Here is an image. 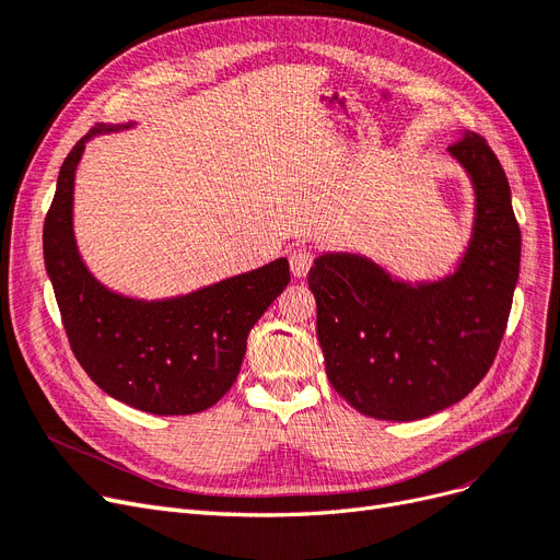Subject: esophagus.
Instances as JSON below:
<instances>
[{
    "instance_id": "esophagus-1",
    "label": "esophagus",
    "mask_w": 560,
    "mask_h": 560,
    "mask_svg": "<svg viewBox=\"0 0 560 560\" xmlns=\"http://www.w3.org/2000/svg\"><path fill=\"white\" fill-rule=\"evenodd\" d=\"M288 260H291V272L298 279H302V277H306V272L314 265V252H312V248H306V246H295L291 256H288Z\"/></svg>"
}]
</instances>
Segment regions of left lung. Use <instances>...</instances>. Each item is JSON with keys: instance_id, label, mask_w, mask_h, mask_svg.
Here are the masks:
<instances>
[{"instance_id": "obj_1", "label": "left lung", "mask_w": 560, "mask_h": 560, "mask_svg": "<svg viewBox=\"0 0 560 560\" xmlns=\"http://www.w3.org/2000/svg\"><path fill=\"white\" fill-rule=\"evenodd\" d=\"M450 154L475 186V228L457 272L410 285L353 254L308 272L327 378L362 416L410 422L462 401L499 353L520 279L522 231L489 142L464 131Z\"/></svg>"}]
</instances>
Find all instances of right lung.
<instances>
[{
    "mask_svg": "<svg viewBox=\"0 0 560 560\" xmlns=\"http://www.w3.org/2000/svg\"><path fill=\"white\" fill-rule=\"evenodd\" d=\"M94 127L61 163L44 223V258L71 350L113 399L152 416H194L233 387L246 337L291 281L279 258L196 293L144 302L101 285L73 237V179Z\"/></svg>",
    "mask_w": 560,
    "mask_h": 560,
    "instance_id": "obj_1",
    "label": "right lung"
}]
</instances>
